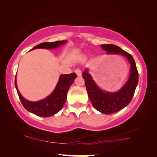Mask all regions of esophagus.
I'll return each instance as SVG.
<instances>
[{"mask_svg":"<svg viewBox=\"0 0 157 157\" xmlns=\"http://www.w3.org/2000/svg\"><path fill=\"white\" fill-rule=\"evenodd\" d=\"M75 72L76 73L77 75H81V74H82L80 68H76V69L75 70Z\"/></svg>","mask_w":157,"mask_h":157,"instance_id":"34e87169","label":"esophagus"}]
</instances>
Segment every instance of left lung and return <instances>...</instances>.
Wrapping results in <instances>:
<instances>
[{"instance_id":"8db88e82","label":"left lung","mask_w":157,"mask_h":157,"mask_svg":"<svg viewBox=\"0 0 157 157\" xmlns=\"http://www.w3.org/2000/svg\"><path fill=\"white\" fill-rule=\"evenodd\" d=\"M107 54H121L127 57L131 63V75L125 86L115 93L104 92L94 82L87 71L82 72L89 100L95 109L102 113L110 114L120 111L130 103L138 83L139 74L133 57L129 53L113 44L101 45Z\"/></svg>"}]
</instances>
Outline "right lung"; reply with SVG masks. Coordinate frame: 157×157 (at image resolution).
Listing matches in <instances>:
<instances>
[{
    "label": "right lung",
    "mask_w": 157,
    "mask_h": 157,
    "mask_svg": "<svg viewBox=\"0 0 157 157\" xmlns=\"http://www.w3.org/2000/svg\"><path fill=\"white\" fill-rule=\"evenodd\" d=\"M64 43H66L65 40L56 41V42L52 43H42V44L37 45L32 49H35V48H48L50 49V48L57 47V46L63 44ZM77 75L75 73L60 75L57 86L53 92L46 99L38 102H30L25 100L17 90L16 78L15 80V84L20 100H21L23 107L27 111L35 113L39 117H51L60 111L63 107L66 100V97H67L66 96H67L68 89H69L71 85L73 83Z\"/></svg>",
    "instance_id": "right-lung-1"
}]
</instances>
